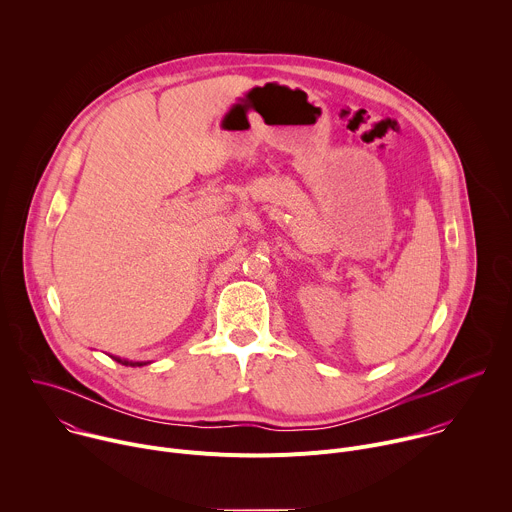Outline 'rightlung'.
<instances>
[{
	"instance_id": "right-lung-1",
	"label": "right lung",
	"mask_w": 512,
	"mask_h": 512,
	"mask_svg": "<svg viewBox=\"0 0 512 512\" xmlns=\"http://www.w3.org/2000/svg\"><path fill=\"white\" fill-rule=\"evenodd\" d=\"M114 362H118V364H122V366H132V368H136V366H146L148 362H130V360H122V358H116V356H110Z\"/></svg>"
}]
</instances>
